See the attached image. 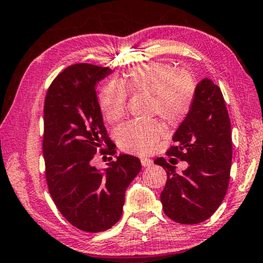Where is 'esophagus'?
Instances as JSON below:
<instances>
[{
  "label": "esophagus",
  "instance_id": "esophagus-1",
  "mask_svg": "<svg viewBox=\"0 0 263 263\" xmlns=\"http://www.w3.org/2000/svg\"><path fill=\"white\" fill-rule=\"evenodd\" d=\"M141 165L143 167H149L153 165V161H152L151 159H147V158H141Z\"/></svg>",
  "mask_w": 263,
  "mask_h": 263
}]
</instances>
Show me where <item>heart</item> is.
Returning <instances> with one entry per match:
<instances>
[{
  "label": "heart",
  "instance_id": "obj_1",
  "mask_svg": "<svg viewBox=\"0 0 263 263\" xmlns=\"http://www.w3.org/2000/svg\"><path fill=\"white\" fill-rule=\"evenodd\" d=\"M127 93L151 98V111L167 125L181 123L191 111L196 97V84L189 73L177 71L171 64L154 62L133 68L123 79L109 83L102 90L100 105L108 122H117L124 116ZM162 136L160 124L128 122L116 132L121 149L147 154Z\"/></svg>",
  "mask_w": 263,
  "mask_h": 263
}]
</instances>
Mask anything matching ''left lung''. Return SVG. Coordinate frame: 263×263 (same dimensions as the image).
Masks as SVG:
<instances>
[{
  "label": "left lung",
  "mask_w": 263,
  "mask_h": 263,
  "mask_svg": "<svg viewBox=\"0 0 263 263\" xmlns=\"http://www.w3.org/2000/svg\"><path fill=\"white\" fill-rule=\"evenodd\" d=\"M172 140L174 146L167 155L176 163V158L184 160L187 168L178 174L176 166L163 158L155 159L154 163L167 173L160 195L163 212L177 223L204 222L227 195L233 159L229 114L222 91L211 79L204 78L197 84L191 111Z\"/></svg>",
  "instance_id": "8db88e82"
}]
</instances>
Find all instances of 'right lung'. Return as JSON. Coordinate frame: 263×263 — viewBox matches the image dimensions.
<instances>
[{"label": "right lung", "instance_id": "obj_1", "mask_svg": "<svg viewBox=\"0 0 263 263\" xmlns=\"http://www.w3.org/2000/svg\"><path fill=\"white\" fill-rule=\"evenodd\" d=\"M109 67L74 64L66 67L47 91L44 105L43 152L49 193L72 226L86 233H101L119 222L125 190L141 170L129 154L98 170L92 159L114 155L97 100L96 86L111 73Z\"/></svg>", "mask_w": 263, "mask_h": 263}]
</instances>
